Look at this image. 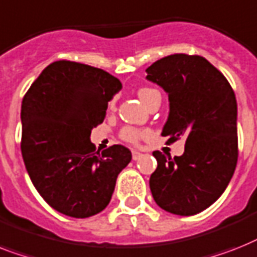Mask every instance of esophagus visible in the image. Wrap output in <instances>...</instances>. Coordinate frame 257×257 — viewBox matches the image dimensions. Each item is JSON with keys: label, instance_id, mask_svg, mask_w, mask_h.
Returning <instances> with one entry per match:
<instances>
[{"label": "esophagus", "instance_id": "1", "mask_svg": "<svg viewBox=\"0 0 257 257\" xmlns=\"http://www.w3.org/2000/svg\"><path fill=\"white\" fill-rule=\"evenodd\" d=\"M141 157H143V153H141V152H139V150H132V158L135 161L140 160Z\"/></svg>", "mask_w": 257, "mask_h": 257}]
</instances>
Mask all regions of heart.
<instances>
[{
  "instance_id": "heart-1",
  "label": "heart",
  "mask_w": 257,
  "mask_h": 257,
  "mask_svg": "<svg viewBox=\"0 0 257 257\" xmlns=\"http://www.w3.org/2000/svg\"><path fill=\"white\" fill-rule=\"evenodd\" d=\"M154 89H150V88H143L140 89L139 91V96L140 99H141V101H144V100L147 99V96L149 95V93L153 92ZM140 137H141V132L140 131H137L136 128H132V126H125L124 129L121 131V139L125 140V141H128V143H137L140 140Z\"/></svg>"
}]
</instances>
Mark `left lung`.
Returning a JSON list of instances; mask_svg holds the SVG:
<instances>
[{"label": "left lung", "instance_id": "1", "mask_svg": "<svg viewBox=\"0 0 257 257\" xmlns=\"http://www.w3.org/2000/svg\"><path fill=\"white\" fill-rule=\"evenodd\" d=\"M147 74L169 96L162 136L169 143L186 139L179 157L153 152L157 169L150 176V191L165 211L195 215L224 193L236 168V97L224 75L203 56H165Z\"/></svg>", "mask_w": 257, "mask_h": 257}]
</instances>
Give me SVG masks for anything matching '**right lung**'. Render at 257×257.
<instances>
[{"mask_svg":"<svg viewBox=\"0 0 257 257\" xmlns=\"http://www.w3.org/2000/svg\"><path fill=\"white\" fill-rule=\"evenodd\" d=\"M122 88L107 71L58 60L35 79L22 100L21 150L31 182L64 215L88 218L107 207L132 153L113 145L100 153L91 131Z\"/></svg>","mask_w":257,"mask_h":257,"instance_id":"obj_1","label":"right lung"}]
</instances>
